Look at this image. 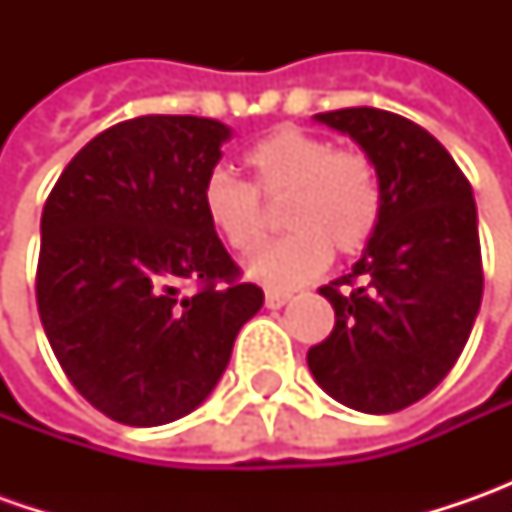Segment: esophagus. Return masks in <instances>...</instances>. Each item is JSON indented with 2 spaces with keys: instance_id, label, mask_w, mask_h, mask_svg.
Here are the masks:
<instances>
[{
  "instance_id": "34e87169",
  "label": "esophagus",
  "mask_w": 512,
  "mask_h": 512,
  "mask_svg": "<svg viewBox=\"0 0 512 512\" xmlns=\"http://www.w3.org/2000/svg\"><path fill=\"white\" fill-rule=\"evenodd\" d=\"M290 302V296L287 293H279V290H267L265 293V305L270 310H279V307H285Z\"/></svg>"
}]
</instances>
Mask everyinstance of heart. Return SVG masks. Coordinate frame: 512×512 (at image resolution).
<instances>
[{"instance_id":"heart-1","label":"heart","mask_w":512,"mask_h":512,"mask_svg":"<svg viewBox=\"0 0 512 512\" xmlns=\"http://www.w3.org/2000/svg\"><path fill=\"white\" fill-rule=\"evenodd\" d=\"M253 185L213 170L202 185V213L213 233L236 253L259 250L267 236V202L287 199L282 242L262 250L247 270L270 287H296L322 273L330 247L359 253L382 216L376 165L362 150H333L325 136L302 128H276L245 153Z\"/></svg>"}]
</instances>
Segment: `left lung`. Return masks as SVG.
Masks as SVG:
<instances>
[{
	"mask_svg": "<svg viewBox=\"0 0 512 512\" xmlns=\"http://www.w3.org/2000/svg\"><path fill=\"white\" fill-rule=\"evenodd\" d=\"M370 156L382 216L353 270L319 293L336 310L307 367L330 399L396 413L450 373L482 305V247L473 187L416 122L379 108L313 116Z\"/></svg>",
	"mask_w": 512,
	"mask_h": 512,
	"instance_id": "1",
	"label": "left lung"
}]
</instances>
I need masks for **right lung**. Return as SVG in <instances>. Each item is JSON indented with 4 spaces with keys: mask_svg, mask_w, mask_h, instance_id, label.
Here are the masks:
<instances>
[{
    "mask_svg": "<svg viewBox=\"0 0 512 512\" xmlns=\"http://www.w3.org/2000/svg\"><path fill=\"white\" fill-rule=\"evenodd\" d=\"M230 136L202 116L119 122L70 159L45 202L39 319L73 387L113 422L193 413L265 305L202 213ZM185 281L200 290L185 297Z\"/></svg>",
    "mask_w": 512,
    "mask_h": 512,
    "instance_id": "obj_1",
    "label": "right lung"
}]
</instances>
